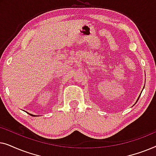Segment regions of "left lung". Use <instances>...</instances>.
Returning <instances> with one entry per match:
<instances>
[{
	"label": "left lung",
	"mask_w": 156,
	"mask_h": 156,
	"mask_svg": "<svg viewBox=\"0 0 156 156\" xmlns=\"http://www.w3.org/2000/svg\"><path fill=\"white\" fill-rule=\"evenodd\" d=\"M138 99H139V98H138Z\"/></svg>",
	"instance_id": "obj_1"
}]
</instances>
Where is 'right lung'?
Returning <instances> with one entry per match:
<instances>
[{
	"instance_id": "add662e5",
	"label": "right lung",
	"mask_w": 156,
	"mask_h": 156,
	"mask_svg": "<svg viewBox=\"0 0 156 156\" xmlns=\"http://www.w3.org/2000/svg\"><path fill=\"white\" fill-rule=\"evenodd\" d=\"M30 115V116H34V115H32V114H29Z\"/></svg>"
}]
</instances>
